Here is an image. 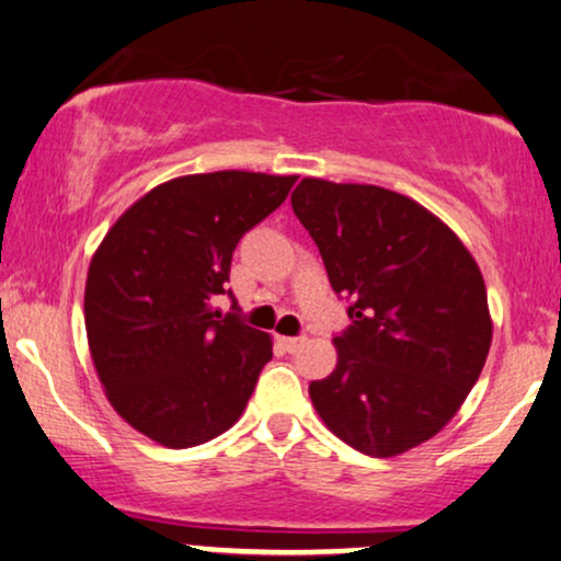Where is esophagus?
<instances>
[{"label": "esophagus", "mask_w": 561, "mask_h": 561, "mask_svg": "<svg viewBox=\"0 0 561 561\" xmlns=\"http://www.w3.org/2000/svg\"><path fill=\"white\" fill-rule=\"evenodd\" d=\"M283 348L288 351V354H296V351H301L304 345H307V337L299 335V337H280Z\"/></svg>", "instance_id": "34e87169"}]
</instances>
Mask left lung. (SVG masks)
Listing matches in <instances>:
<instances>
[{
  "label": "left lung",
  "instance_id": "1",
  "mask_svg": "<svg viewBox=\"0 0 561 561\" xmlns=\"http://www.w3.org/2000/svg\"><path fill=\"white\" fill-rule=\"evenodd\" d=\"M296 218L320 249L351 324L337 364L309 385L335 437L371 458L432 439L479 379L489 345L486 286L462 241L411 197L375 184L301 179Z\"/></svg>",
  "mask_w": 561,
  "mask_h": 561
}]
</instances>
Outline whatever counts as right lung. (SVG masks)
I'll return each instance as SVG.
<instances>
[{
  "instance_id": "1",
  "label": "right lung",
  "mask_w": 561,
  "mask_h": 561,
  "mask_svg": "<svg viewBox=\"0 0 561 561\" xmlns=\"http://www.w3.org/2000/svg\"><path fill=\"white\" fill-rule=\"evenodd\" d=\"M296 176L216 171L137 199L93 254L85 283L90 356L114 411L163 447H195L237 424L273 343L220 314L231 257Z\"/></svg>"
}]
</instances>
